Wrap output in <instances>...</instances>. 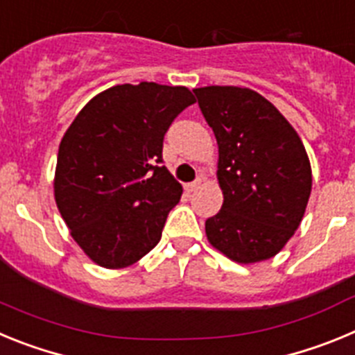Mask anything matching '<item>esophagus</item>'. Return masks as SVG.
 I'll return each mask as SVG.
<instances>
[{"label":"esophagus","mask_w":355,"mask_h":355,"mask_svg":"<svg viewBox=\"0 0 355 355\" xmlns=\"http://www.w3.org/2000/svg\"><path fill=\"white\" fill-rule=\"evenodd\" d=\"M199 187H200V178H197L196 181H192V183L187 184V190H188V192H196Z\"/></svg>","instance_id":"obj_1"}]
</instances>
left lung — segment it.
Returning a JSON list of instances; mask_svg holds the SVG:
<instances>
[{"mask_svg":"<svg viewBox=\"0 0 355 355\" xmlns=\"http://www.w3.org/2000/svg\"><path fill=\"white\" fill-rule=\"evenodd\" d=\"M218 144L224 205L206 220L215 249L238 263L274 258L302 222L311 165L290 122L265 97L240 87L193 90Z\"/></svg>","mask_w":355,"mask_h":355,"instance_id":"8db88e82","label":"left lung"}]
</instances>
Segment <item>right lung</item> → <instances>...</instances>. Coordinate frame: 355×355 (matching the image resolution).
Wrapping results in <instances>:
<instances>
[{"label": "right lung", "mask_w": 355, "mask_h": 355, "mask_svg": "<svg viewBox=\"0 0 355 355\" xmlns=\"http://www.w3.org/2000/svg\"><path fill=\"white\" fill-rule=\"evenodd\" d=\"M196 97L153 81L117 85L83 106L58 147L55 200L83 252L105 268L144 258L183 188L163 167V137Z\"/></svg>", "instance_id": "add662e5"}]
</instances>
